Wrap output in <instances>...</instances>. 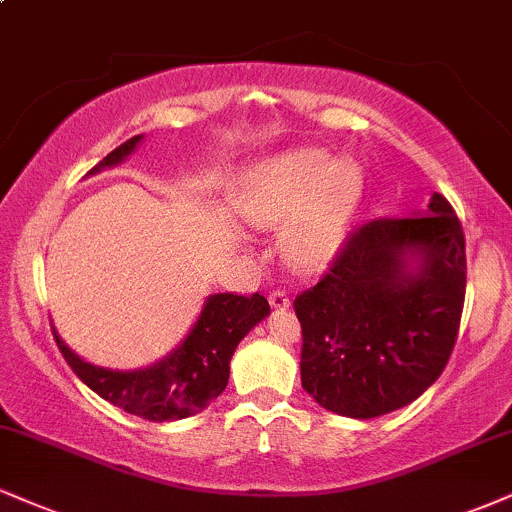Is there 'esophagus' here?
Wrapping results in <instances>:
<instances>
[{
	"instance_id": "obj_1",
	"label": "esophagus",
	"mask_w": 512,
	"mask_h": 512,
	"mask_svg": "<svg viewBox=\"0 0 512 512\" xmlns=\"http://www.w3.org/2000/svg\"><path fill=\"white\" fill-rule=\"evenodd\" d=\"M269 305H272L274 310H286V307L291 305V300H288L286 291H272L269 293Z\"/></svg>"
}]
</instances>
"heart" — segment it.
<instances>
[{"label": "heart", "mask_w": 512, "mask_h": 512, "mask_svg": "<svg viewBox=\"0 0 512 512\" xmlns=\"http://www.w3.org/2000/svg\"><path fill=\"white\" fill-rule=\"evenodd\" d=\"M362 190L360 166L322 150H293L264 162L245 183L238 209L255 229L286 224L281 243L295 267L317 269L346 238Z\"/></svg>", "instance_id": "b5f03b06"}]
</instances>
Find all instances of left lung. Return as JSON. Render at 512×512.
Wrapping results in <instances>:
<instances>
[{
    "label": "left lung",
    "mask_w": 512,
    "mask_h": 512,
    "mask_svg": "<svg viewBox=\"0 0 512 512\" xmlns=\"http://www.w3.org/2000/svg\"><path fill=\"white\" fill-rule=\"evenodd\" d=\"M465 283V233L443 195H432L424 217L357 226L293 303L303 389L355 420L420 398L458 341Z\"/></svg>",
    "instance_id": "obj_1"
}]
</instances>
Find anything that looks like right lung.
<instances>
[{
  "label": "right lung",
  "mask_w": 512,
  "mask_h": 512,
  "mask_svg": "<svg viewBox=\"0 0 512 512\" xmlns=\"http://www.w3.org/2000/svg\"><path fill=\"white\" fill-rule=\"evenodd\" d=\"M143 135L116 147L90 169V174L107 169L126 159ZM269 315L267 298L260 293L209 295L205 310L197 319L186 341L157 365L133 372L102 369L83 362L61 341L54 331V341L83 384L116 408L131 412L150 422H171L205 410L229 384V365L233 350L257 322Z\"/></svg>",
  "instance_id": "1"
}]
</instances>
